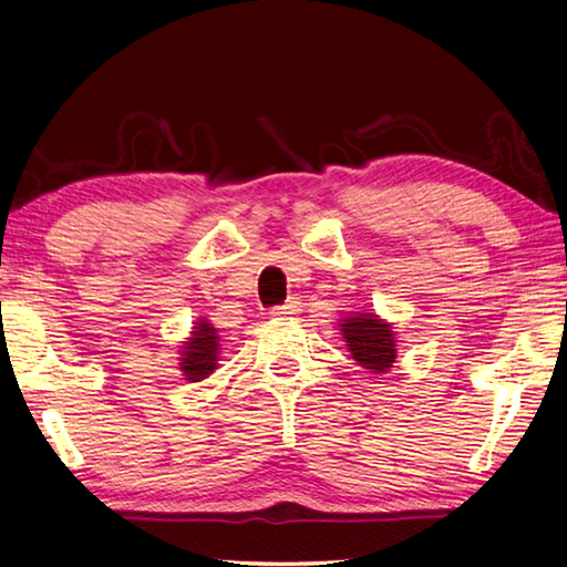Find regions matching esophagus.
<instances>
[{
  "instance_id": "34e87169",
  "label": "esophagus",
  "mask_w": 567,
  "mask_h": 567,
  "mask_svg": "<svg viewBox=\"0 0 567 567\" xmlns=\"http://www.w3.org/2000/svg\"><path fill=\"white\" fill-rule=\"evenodd\" d=\"M295 312H300V302H297L295 297H292V300H287L285 305H280V307H272V310H270V315H272L275 320L290 318V315H295Z\"/></svg>"
}]
</instances>
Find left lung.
Wrapping results in <instances>:
<instances>
[{"label": "left lung", "mask_w": 567, "mask_h": 567, "mask_svg": "<svg viewBox=\"0 0 567 567\" xmlns=\"http://www.w3.org/2000/svg\"><path fill=\"white\" fill-rule=\"evenodd\" d=\"M342 338L352 358L372 375H385L398 358V340L392 324L378 315H350L342 320Z\"/></svg>", "instance_id": "obj_1"}]
</instances>
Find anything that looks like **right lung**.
I'll return each mask as SVG.
<instances>
[{"label":"right lung","mask_w":567,"mask_h":567,"mask_svg":"<svg viewBox=\"0 0 567 567\" xmlns=\"http://www.w3.org/2000/svg\"><path fill=\"white\" fill-rule=\"evenodd\" d=\"M217 354H219V338L217 330L205 318L195 322L192 328V338H187L185 350L179 358V370L185 380L199 382L217 370Z\"/></svg>","instance_id":"add662e5"}]
</instances>
